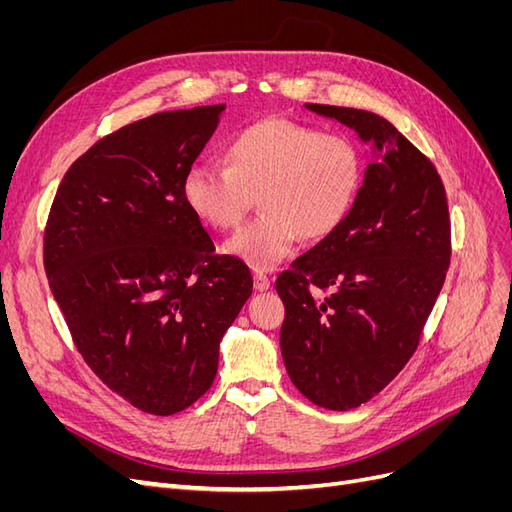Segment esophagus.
<instances>
[{
    "instance_id": "obj_1",
    "label": "esophagus",
    "mask_w": 512,
    "mask_h": 512,
    "mask_svg": "<svg viewBox=\"0 0 512 512\" xmlns=\"http://www.w3.org/2000/svg\"><path fill=\"white\" fill-rule=\"evenodd\" d=\"M254 288H256L258 292H265V290H269V288H271L269 277H267V275H262V273H254Z\"/></svg>"
}]
</instances>
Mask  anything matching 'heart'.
<instances>
[{
  "label": "heart",
  "mask_w": 512,
  "mask_h": 512,
  "mask_svg": "<svg viewBox=\"0 0 512 512\" xmlns=\"http://www.w3.org/2000/svg\"><path fill=\"white\" fill-rule=\"evenodd\" d=\"M222 164H194L183 198L215 230L237 226L254 196L262 215L224 250L254 271H271L299 239L318 241L346 222L365 179V158L350 136L269 117L228 138Z\"/></svg>",
  "instance_id": "heart-1"
}]
</instances>
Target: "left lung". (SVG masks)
<instances>
[{
    "label": "left lung",
    "mask_w": 512,
    "mask_h": 512,
    "mask_svg": "<svg viewBox=\"0 0 512 512\" xmlns=\"http://www.w3.org/2000/svg\"><path fill=\"white\" fill-rule=\"evenodd\" d=\"M371 145L359 198L329 237L277 277L292 384L316 406L352 410L378 395L414 354L451 262L442 179L384 117L305 104Z\"/></svg>",
    "instance_id": "1"
}]
</instances>
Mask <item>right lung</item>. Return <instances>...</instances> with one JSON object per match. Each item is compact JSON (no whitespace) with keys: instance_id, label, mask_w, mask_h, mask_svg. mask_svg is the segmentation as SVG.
Listing matches in <instances>:
<instances>
[{"instance_id":"right-lung-1","label":"right lung","mask_w":512,"mask_h":512,"mask_svg":"<svg viewBox=\"0 0 512 512\" xmlns=\"http://www.w3.org/2000/svg\"><path fill=\"white\" fill-rule=\"evenodd\" d=\"M226 104L156 113L108 134L61 179L44 271L76 348L138 410L168 416L203 397L252 275L215 245L183 179Z\"/></svg>"}]
</instances>
